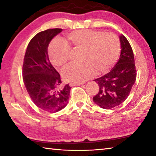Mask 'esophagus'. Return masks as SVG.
I'll return each mask as SVG.
<instances>
[{"label":"esophagus","mask_w":156,"mask_h":156,"mask_svg":"<svg viewBox=\"0 0 156 156\" xmlns=\"http://www.w3.org/2000/svg\"><path fill=\"white\" fill-rule=\"evenodd\" d=\"M83 83H70L69 85L70 87H73V86H80L83 85Z\"/></svg>","instance_id":"1"}]
</instances>
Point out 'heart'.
Listing matches in <instances>:
<instances>
[{
    "label": "heart",
    "instance_id": "1",
    "mask_svg": "<svg viewBox=\"0 0 156 156\" xmlns=\"http://www.w3.org/2000/svg\"><path fill=\"white\" fill-rule=\"evenodd\" d=\"M68 38L76 46L85 48L82 64L71 62L62 68V76L66 81L83 83L93 77L96 69L106 72L117 61L120 53V44L117 36L102 31L82 30L72 31ZM70 47L60 38H55L50 44L49 54L52 64L59 67L67 61Z\"/></svg>",
    "mask_w": 156,
    "mask_h": 156
}]
</instances>
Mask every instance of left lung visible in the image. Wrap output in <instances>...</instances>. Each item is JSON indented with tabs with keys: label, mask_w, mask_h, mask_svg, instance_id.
<instances>
[{
	"label": "left lung",
	"mask_w": 156,
	"mask_h": 156,
	"mask_svg": "<svg viewBox=\"0 0 156 156\" xmlns=\"http://www.w3.org/2000/svg\"><path fill=\"white\" fill-rule=\"evenodd\" d=\"M120 56L110 72L95 79L99 91L93 97L94 102L102 109H110L122 104L130 94L136 79L133 52L125 36H120Z\"/></svg>",
	"instance_id": "left-lung-1"
}]
</instances>
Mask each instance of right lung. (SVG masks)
I'll use <instances>...</instances> for the list:
<instances>
[{"label":"right lung","mask_w":156,"mask_h":156,"mask_svg":"<svg viewBox=\"0 0 156 156\" xmlns=\"http://www.w3.org/2000/svg\"><path fill=\"white\" fill-rule=\"evenodd\" d=\"M62 29L41 31L30 41L23 65V79L34 103L50 113L59 112L66 107L71 87L62 86L60 76L49 61L48 46Z\"/></svg>","instance_id":"add662e5"}]
</instances>
